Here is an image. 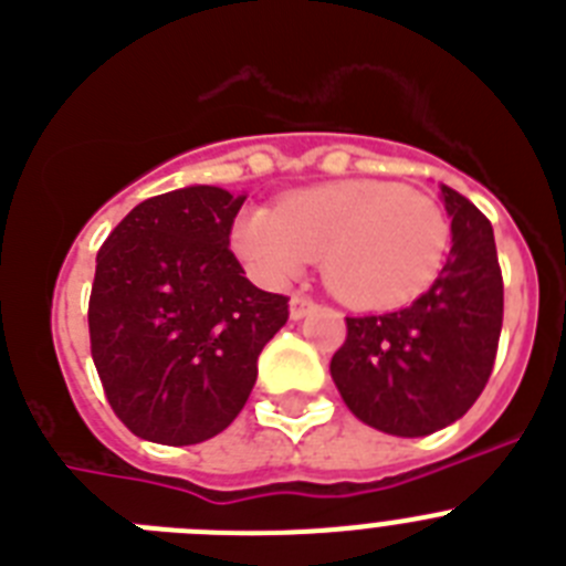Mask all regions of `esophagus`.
I'll use <instances>...</instances> for the list:
<instances>
[{"mask_svg":"<svg viewBox=\"0 0 566 566\" xmlns=\"http://www.w3.org/2000/svg\"><path fill=\"white\" fill-rule=\"evenodd\" d=\"M289 312H292V319H303L306 314H312L314 308H317V303H314L312 297H306V294H292V303H289Z\"/></svg>","mask_w":566,"mask_h":566,"instance_id":"esophagus-1","label":"esophagus"}]
</instances>
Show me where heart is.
<instances>
[{"label": "heart", "instance_id": "heart-1", "mask_svg": "<svg viewBox=\"0 0 566 566\" xmlns=\"http://www.w3.org/2000/svg\"><path fill=\"white\" fill-rule=\"evenodd\" d=\"M451 229L442 209L388 181H339L297 192L277 214L252 209L232 247L254 277L283 283L323 258L326 283L359 308L405 306L431 289Z\"/></svg>", "mask_w": 566, "mask_h": 566}]
</instances>
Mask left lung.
Here are the masks:
<instances>
[{
	"label": "left lung",
	"mask_w": 566,
	"mask_h": 566,
	"mask_svg": "<svg viewBox=\"0 0 566 566\" xmlns=\"http://www.w3.org/2000/svg\"><path fill=\"white\" fill-rule=\"evenodd\" d=\"M451 254L408 308L345 317L332 379L359 422L391 437H428L470 411L488 385L502 334L504 286L493 227L442 187Z\"/></svg>",
	"instance_id": "1"
}]
</instances>
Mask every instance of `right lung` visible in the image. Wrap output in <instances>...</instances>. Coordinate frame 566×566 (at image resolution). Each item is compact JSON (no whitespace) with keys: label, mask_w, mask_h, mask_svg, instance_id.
<instances>
[{"label":"right lung","mask_w":566,"mask_h":566,"mask_svg":"<svg viewBox=\"0 0 566 566\" xmlns=\"http://www.w3.org/2000/svg\"><path fill=\"white\" fill-rule=\"evenodd\" d=\"M247 195H155L109 232L90 292V352L115 417L158 444H198L232 424L289 297L243 277L229 234Z\"/></svg>","instance_id":"add662e5"}]
</instances>
